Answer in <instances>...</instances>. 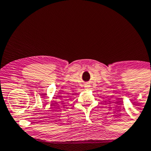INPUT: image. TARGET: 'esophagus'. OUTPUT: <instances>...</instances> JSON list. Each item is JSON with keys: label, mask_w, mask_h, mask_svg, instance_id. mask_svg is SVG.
Listing matches in <instances>:
<instances>
[{"label": "esophagus", "mask_w": 151, "mask_h": 151, "mask_svg": "<svg viewBox=\"0 0 151 151\" xmlns=\"http://www.w3.org/2000/svg\"><path fill=\"white\" fill-rule=\"evenodd\" d=\"M85 88H87H87H89V87H88V86H85Z\"/></svg>", "instance_id": "obj_1"}]
</instances>
